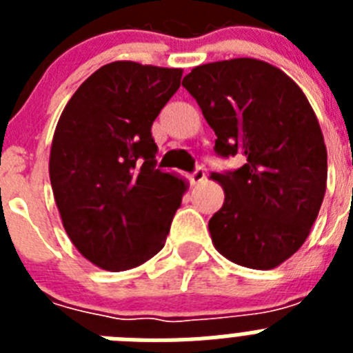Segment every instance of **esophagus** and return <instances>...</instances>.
<instances>
[{
  "label": "esophagus",
  "instance_id": "esophagus-1",
  "mask_svg": "<svg viewBox=\"0 0 353 353\" xmlns=\"http://www.w3.org/2000/svg\"><path fill=\"white\" fill-rule=\"evenodd\" d=\"M189 180H191L192 185H198V183H201L205 180V170L203 168H198V170L194 171V173L189 176Z\"/></svg>",
  "mask_w": 353,
  "mask_h": 353
}]
</instances>
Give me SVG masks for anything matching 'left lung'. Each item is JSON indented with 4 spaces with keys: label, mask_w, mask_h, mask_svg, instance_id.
Returning <instances> with one entry per match:
<instances>
[{
    "label": "left lung",
    "mask_w": 353,
    "mask_h": 353,
    "mask_svg": "<svg viewBox=\"0 0 353 353\" xmlns=\"http://www.w3.org/2000/svg\"><path fill=\"white\" fill-rule=\"evenodd\" d=\"M182 84L214 129L215 152L244 166L210 179L224 203L208 221L230 261L269 270L301 249L327 187V148L310 101L281 68L254 58L192 68Z\"/></svg>",
    "instance_id": "1"
}]
</instances>
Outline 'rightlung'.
<instances>
[{
  "label": "right lung",
  "instance_id": "1",
  "mask_svg": "<svg viewBox=\"0 0 353 353\" xmlns=\"http://www.w3.org/2000/svg\"><path fill=\"white\" fill-rule=\"evenodd\" d=\"M182 68L113 61L65 105L49 155L56 207L72 244L111 272L139 267L166 242L187 182L155 168L152 123Z\"/></svg>",
  "mask_w": 353,
  "mask_h": 353
}]
</instances>
